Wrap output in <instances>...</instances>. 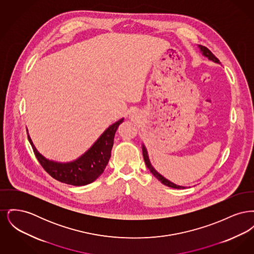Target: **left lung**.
Here are the masks:
<instances>
[{"instance_id":"obj_1","label":"left lung","mask_w":254,"mask_h":254,"mask_svg":"<svg viewBox=\"0 0 254 254\" xmlns=\"http://www.w3.org/2000/svg\"><path fill=\"white\" fill-rule=\"evenodd\" d=\"M199 48L200 49L202 50V52H203V54L205 55V57H207L209 60L213 61V62H215V63H220L219 60H218V58H216L213 54H212V52L209 50L208 49H206L205 47H203V46H199ZM143 156H144V160H145V165H146V167H147V169L150 170V172L157 178L159 181L161 182V183H163L164 185H166V186H168L169 188H173V189H185L184 187H181V186H177V185H175V184H173V183H171V182L169 181V180H167L165 177H163L161 174H159L157 171L155 170V169H153V167L151 166V164H150V162H149V159H148V156H147V152H146V149H145V146L143 145Z\"/></svg>"}]
</instances>
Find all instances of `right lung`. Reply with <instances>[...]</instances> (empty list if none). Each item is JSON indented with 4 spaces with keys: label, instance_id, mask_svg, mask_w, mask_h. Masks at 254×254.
Returning <instances> with one entry per match:
<instances>
[{
    "label": "right lung",
    "instance_id": "right-lung-1",
    "mask_svg": "<svg viewBox=\"0 0 254 254\" xmlns=\"http://www.w3.org/2000/svg\"><path fill=\"white\" fill-rule=\"evenodd\" d=\"M123 121L122 118L111 125L83 156L71 163L61 164L47 160L37 151L29 136L28 140L39 163L52 178L67 185L85 186L95 181L104 172L111 155L114 135Z\"/></svg>",
    "mask_w": 254,
    "mask_h": 254
}]
</instances>
